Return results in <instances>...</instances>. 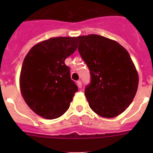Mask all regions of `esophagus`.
<instances>
[{"label": "esophagus", "instance_id": "34e87169", "mask_svg": "<svg viewBox=\"0 0 153 153\" xmlns=\"http://www.w3.org/2000/svg\"><path fill=\"white\" fill-rule=\"evenodd\" d=\"M76 85H77V86L79 88H81V87H82V82H81L80 80H78L77 82H76Z\"/></svg>", "mask_w": 153, "mask_h": 153}]
</instances>
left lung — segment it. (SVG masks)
<instances>
[{
	"label": "left lung",
	"mask_w": 153,
	"mask_h": 153,
	"mask_svg": "<svg viewBox=\"0 0 153 153\" xmlns=\"http://www.w3.org/2000/svg\"><path fill=\"white\" fill-rule=\"evenodd\" d=\"M78 39V51L91 74V83L85 89L89 106L104 118L117 117L130 105L139 85L129 53L118 42L100 35Z\"/></svg>",
	"instance_id": "1"
}]
</instances>
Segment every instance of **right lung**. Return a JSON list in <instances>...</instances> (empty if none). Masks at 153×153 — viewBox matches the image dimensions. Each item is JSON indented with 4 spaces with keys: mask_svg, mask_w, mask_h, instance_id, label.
Instances as JSON below:
<instances>
[{
    "mask_svg": "<svg viewBox=\"0 0 153 153\" xmlns=\"http://www.w3.org/2000/svg\"><path fill=\"white\" fill-rule=\"evenodd\" d=\"M77 45L76 36L52 37L35 44L24 58L20 74L21 95L40 117L56 119L70 107L78 87L64 61Z\"/></svg>",
    "mask_w": 153,
    "mask_h": 153,
    "instance_id": "add662e5",
    "label": "right lung"
}]
</instances>
